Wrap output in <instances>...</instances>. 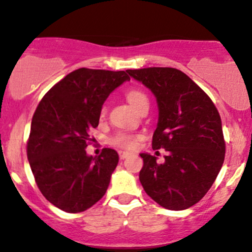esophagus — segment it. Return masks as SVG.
Here are the masks:
<instances>
[{
    "instance_id": "esophagus-1",
    "label": "esophagus",
    "mask_w": 252,
    "mask_h": 252,
    "mask_svg": "<svg viewBox=\"0 0 252 252\" xmlns=\"http://www.w3.org/2000/svg\"><path fill=\"white\" fill-rule=\"evenodd\" d=\"M118 155H119V158H121V159H126V158L129 156V152H126V151H119Z\"/></svg>"
}]
</instances>
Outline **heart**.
Instances as JSON below:
<instances>
[{"label": "heart", "mask_w": 252, "mask_h": 252, "mask_svg": "<svg viewBox=\"0 0 252 252\" xmlns=\"http://www.w3.org/2000/svg\"><path fill=\"white\" fill-rule=\"evenodd\" d=\"M126 100L136 111H139L142 106L148 105V97L144 92L139 89H130L126 94ZM101 115H105V107H102ZM139 136L128 134V133H118L116 136L111 139V144L121 148H134L136 147L139 142Z\"/></svg>", "instance_id": "obj_1"}]
</instances>
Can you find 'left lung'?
<instances>
[{
    "instance_id": "8db88e82",
    "label": "left lung",
    "mask_w": 252,
    "mask_h": 252,
    "mask_svg": "<svg viewBox=\"0 0 252 252\" xmlns=\"http://www.w3.org/2000/svg\"><path fill=\"white\" fill-rule=\"evenodd\" d=\"M157 99L158 124L153 150L164 148L165 160L141 153L139 179L145 192L169 210L197 204L213 186L226 153L217 108L186 73L173 67L126 70Z\"/></svg>"
}]
</instances>
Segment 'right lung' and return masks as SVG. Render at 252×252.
<instances>
[{"mask_svg": "<svg viewBox=\"0 0 252 252\" xmlns=\"http://www.w3.org/2000/svg\"><path fill=\"white\" fill-rule=\"evenodd\" d=\"M126 81H130L126 71L82 67L52 87L37 106L28 159L41 193L60 210L82 213L107 190L118 153L104 148L93 157L86 147L105 100Z\"/></svg>", "mask_w": 252, "mask_h": 252, "instance_id": "1", "label": "right lung"}]
</instances>
